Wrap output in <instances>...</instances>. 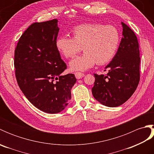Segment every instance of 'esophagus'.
Wrapping results in <instances>:
<instances>
[{"label": "esophagus", "instance_id": "esophagus-1", "mask_svg": "<svg viewBox=\"0 0 154 154\" xmlns=\"http://www.w3.org/2000/svg\"><path fill=\"white\" fill-rule=\"evenodd\" d=\"M75 77H76L77 79H81V78L85 76V74L83 73H81V72L77 71L75 73Z\"/></svg>", "mask_w": 154, "mask_h": 154}]
</instances>
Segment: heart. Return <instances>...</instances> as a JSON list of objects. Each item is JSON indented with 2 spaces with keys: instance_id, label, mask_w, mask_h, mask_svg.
<instances>
[{
  "instance_id": "obj_1",
  "label": "heart",
  "mask_w": 154,
  "mask_h": 154,
  "mask_svg": "<svg viewBox=\"0 0 154 154\" xmlns=\"http://www.w3.org/2000/svg\"><path fill=\"white\" fill-rule=\"evenodd\" d=\"M73 38L61 36L56 40L57 50L66 58H72L82 50L84 53L69 63L73 71H85L96 63L104 65L115 56L120 35L114 26L87 23L75 27Z\"/></svg>"
}]
</instances>
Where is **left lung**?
Segmentation results:
<instances>
[{
    "mask_svg": "<svg viewBox=\"0 0 154 154\" xmlns=\"http://www.w3.org/2000/svg\"><path fill=\"white\" fill-rule=\"evenodd\" d=\"M122 25L123 37L115 56L106 67L108 73L94 74L93 95L109 107L119 106L128 100L135 92L140 79L138 39L131 28L123 22Z\"/></svg>",
    "mask_w": 154,
    "mask_h": 154,
    "instance_id": "8db88e82",
    "label": "left lung"
}]
</instances>
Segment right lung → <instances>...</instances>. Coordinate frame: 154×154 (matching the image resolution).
<instances>
[{
	"label": "right lung",
	"mask_w": 154,
	"mask_h": 154,
	"mask_svg": "<svg viewBox=\"0 0 154 154\" xmlns=\"http://www.w3.org/2000/svg\"><path fill=\"white\" fill-rule=\"evenodd\" d=\"M57 20L32 24L20 38L14 51V67L20 89L38 109L55 114L71 99L74 74L61 75L67 69L56 48Z\"/></svg>",
	"instance_id": "add662e5"
}]
</instances>
